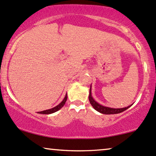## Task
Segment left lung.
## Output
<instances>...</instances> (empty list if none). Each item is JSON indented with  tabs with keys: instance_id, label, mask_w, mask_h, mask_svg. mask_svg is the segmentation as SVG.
Wrapping results in <instances>:
<instances>
[{
	"instance_id": "1",
	"label": "left lung",
	"mask_w": 156,
	"mask_h": 156,
	"mask_svg": "<svg viewBox=\"0 0 156 156\" xmlns=\"http://www.w3.org/2000/svg\"><path fill=\"white\" fill-rule=\"evenodd\" d=\"M88 98H89V101L90 104H91L94 109L96 110V111L100 112L101 114H119L121 113V112L125 111L126 109H127L128 108H129L130 106L133 105H129L127 106V107L125 108H119V109H115V108H110L107 107V106H104L103 105H101L100 104H98V102H96L95 100L94 99V98L92 97L91 95V85H90V88L89 90V96H88Z\"/></svg>"
}]
</instances>
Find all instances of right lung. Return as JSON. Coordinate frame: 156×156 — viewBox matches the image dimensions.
Returning <instances> with one entry per match:
<instances>
[{
  "label": "right lung",
  "instance_id": "obj_1",
  "mask_svg": "<svg viewBox=\"0 0 156 156\" xmlns=\"http://www.w3.org/2000/svg\"><path fill=\"white\" fill-rule=\"evenodd\" d=\"M67 98H68V96H67V94L66 96H65L64 99L62 100V101L60 102V104H58V106H55V107L52 108V109H47V110H44V111H42V112H39L38 113L39 114H52L54 113V112H58V110H60L61 108L62 107L65 105V104H66V102L67 101Z\"/></svg>",
  "mask_w": 156,
  "mask_h": 156
}]
</instances>
